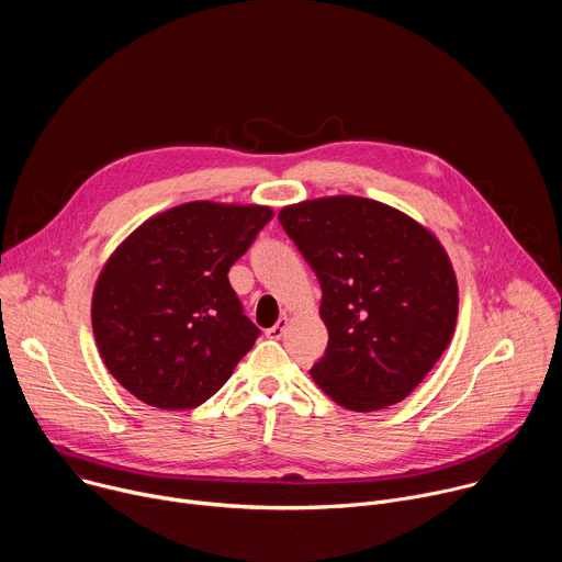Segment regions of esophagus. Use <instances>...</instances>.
<instances>
[{
	"label": "esophagus",
	"instance_id": "34e87169",
	"mask_svg": "<svg viewBox=\"0 0 562 562\" xmlns=\"http://www.w3.org/2000/svg\"><path fill=\"white\" fill-rule=\"evenodd\" d=\"M286 325H289V317H286V315H282L271 329H267V338H271V340H280V338L284 336V331H286Z\"/></svg>",
	"mask_w": 562,
	"mask_h": 562
}]
</instances>
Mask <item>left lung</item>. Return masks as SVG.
<instances>
[{
    "instance_id": "left-lung-1",
    "label": "left lung",
    "mask_w": 562,
    "mask_h": 562,
    "mask_svg": "<svg viewBox=\"0 0 562 562\" xmlns=\"http://www.w3.org/2000/svg\"><path fill=\"white\" fill-rule=\"evenodd\" d=\"M278 220L323 286L329 345L315 384L351 412L405 400L456 329L458 282L436 235L358 195L284 206Z\"/></svg>"
}]
</instances>
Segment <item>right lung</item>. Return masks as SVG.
Masks as SVG:
<instances>
[{"instance_id":"obj_1","label":"right lung","mask_w":562,"mask_h":562,"mask_svg":"<svg viewBox=\"0 0 562 562\" xmlns=\"http://www.w3.org/2000/svg\"><path fill=\"white\" fill-rule=\"evenodd\" d=\"M273 217L269 206L189 202L137 226L93 291V334L111 375L142 403L200 407L256 345L228 269Z\"/></svg>"}]
</instances>
